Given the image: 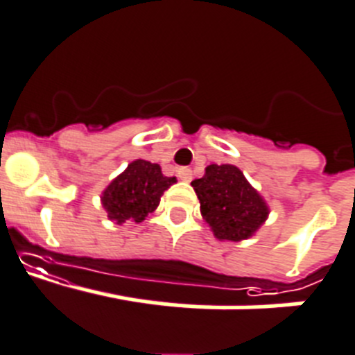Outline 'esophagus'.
Instances as JSON below:
<instances>
[{
  "instance_id": "obj_1",
  "label": "esophagus",
  "mask_w": 355,
  "mask_h": 355,
  "mask_svg": "<svg viewBox=\"0 0 355 355\" xmlns=\"http://www.w3.org/2000/svg\"><path fill=\"white\" fill-rule=\"evenodd\" d=\"M178 175H180L181 181H191V175H193V172H191V168L188 167H180L178 168Z\"/></svg>"
}]
</instances>
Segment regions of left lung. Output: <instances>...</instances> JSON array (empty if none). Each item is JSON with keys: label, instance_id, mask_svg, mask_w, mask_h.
<instances>
[{"label": "left lung", "instance_id": "obj_1", "mask_svg": "<svg viewBox=\"0 0 355 355\" xmlns=\"http://www.w3.org/2000/svg\"><path fill=\"white\" fill-rule=\"evenodd\" d=\"M200 212L219 241L251 237L268 216V207L235 165H209L204 178L191 181Z\"/></svg>", "mask_w": 355, "mask_h": 355}]
</instances>
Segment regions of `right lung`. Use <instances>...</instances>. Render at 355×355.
Instances as JSON below:
<instances>
[{
  "mask_svg": "<svg viewBox=\"0 0 355 355\" xmlns=\"http://www.w3.org/2000/svg\"><path fill=\"white\" fill-rule=\"evenodd\" d=\"M175 178L162 174L160 165L148 160H134L103 193V205L111 221L141 223L157 209L160 197Z\"/></svg>",
  "mask_w": 355,
  "mask_h": 355,
  "instance_id": "right-lung-1",
  "label": "right lung"
}]
</instances>
